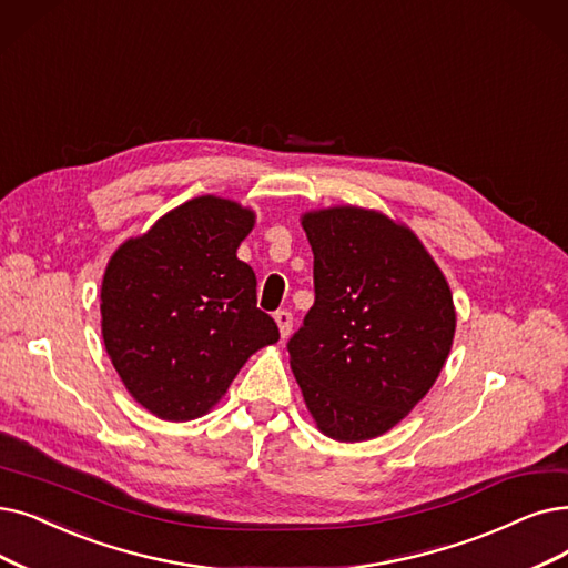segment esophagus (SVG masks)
<instances>
[{"label":"esophagus","mask_w":568,"mask_h":568,"mask_svg":"<svg viewBox=\"0 0 568 568\" xmlns=\"http://www.w3.org/2000/svg\"><path fill=\"white\" fill-rule=\"evenodd\" d=\"M275 324H277V328H280L282 339H284V337H288L291 326H293V316H291V312H286V310L275 312Z\"/></svg>","instance_id":"34e87169"}]
</instances>
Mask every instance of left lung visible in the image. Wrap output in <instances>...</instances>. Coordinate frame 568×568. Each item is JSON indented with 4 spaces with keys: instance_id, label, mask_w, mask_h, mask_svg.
<instances>
[{
    "instance_id": "1",
    "label": "left lung",
    "mask_w": 568,
    "mask_h": 568,
    "mask_svg": "<svg viewBox=\"0 0 568 568\" xmlns=\"http://www.w3.org/2000/svg\"><path fill=\"white\" fill-rule=\"evenodd\" d=\"M301 225L316 298L288 343L291 371L324 436L377 438L445 366L457 331L449 284L410 225L379 210H310Z\"/></svg>"
}]
</instances>
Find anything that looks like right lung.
I'll list each match as a JSON object with an SVG mask.
<instances>
[{
  "label": "right lung",
  "instance_id": "obj_1",
  "mask_svg": "<svg viewBox=\"0 0 568 568\" xmlns=\"http://www.w3.org/2000/svg\"><path fill=\"white\" fill-rule=\"evenodd\" d=\"M256 212L197 195L111 254L102 288V339L123 387L165 422L212 413L235 375L280 339L256 307V275L237 258Z\"/></svg>",
  "mask_w": 568,
  "mask_h": 568
}]
</instances>
